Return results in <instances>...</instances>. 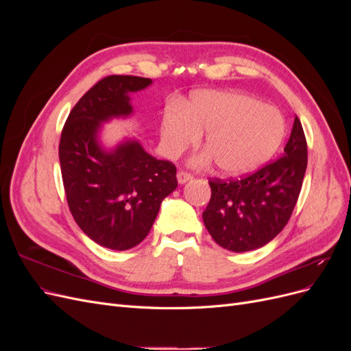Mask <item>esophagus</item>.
Returning a JSON list of instances; mask_svg holds the SVG:
<instances>
[{"mask_svg": "<svg viewBox=\"0 0 351 351\" xmlns=\"http://www.w3.org/2000/svg\"><path fill=\"white\" fill-rule=\"evenodd\" d=\"M192 178H193V176L189 174V173H184V171H178L177 173V180H178L180 184H184V183L189 182V180H192Z\"/></svg>", "mask_w": 351, "mask_h": 351, "instance_id": "34e87169", "label": "esophagus"}]
</instances>
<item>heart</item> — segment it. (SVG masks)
Listing matches in <instances>:
<instances>
[{
    "mask_svg": "<svg viewBox=\"0 0 351 351\" xmlns=\"http://www.w3.org/2000/svg\"><path fill=\"white\" fill-rule=\"evenodd\" d=\"M282 114L243 93L199 90L183 110L165 111L161 123L162 143L176 156L204 139L205 152L190 165L206 167L214 159L222 174L240 176L262 167L277 154L285 137Z\"/></svg>",
    "mask_w": 351,
    "mask_h": 351,
    "instance_id": "obj_1",
    "label": "heart"
}]
</instances>
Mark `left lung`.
Wrapping results in <instances>:
<instances>
[{
	"instance_id": "8db88e82",
	"label": "left lung",
	"mask_w": 351,
	"mask_h": 351,
	"mask_svg": "<svg viewBox=\"0 0 351 351\" xmlns=\"http://www.w3.org/2000/svg\"><path fill=\"white\" fill-rule=\"evenodd\" d=\"M307 167V145L300 120L277 161L239 180H210L205 227L221 247L256 250L277 237L299 199Z\"/></svg>"
}]
</instances>
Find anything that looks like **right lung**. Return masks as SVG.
<instances>
[{
  "instance_id": "add662e5",
  "label": "right lung",
  "mask_w": 351,
  "mask_h": 351,
  "mask_svg": "<svg viewBox=\"0 0 351 351\" xmlns=\"http://www.w3.org/2000/svg\"><path fill=\"white\" fill-rule=\"evenodd\" d=\"M151 84L137 76L99 80L74 105L61 133L60 165L71 215L90 240L112 250L137 246L177 187L174 164L149 155L139 141L124 139L112 149L99 142L102 124L130 117V93Z\"/></svg>"
}]
</instances>
